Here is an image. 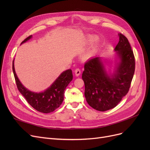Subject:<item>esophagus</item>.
Masks as SVG:
<instances>
[{
  "instance_id": "obj_1",
  "label": "esophagus",
  "mask_w": 150,
  "mask_h": 150,
  "mask_svg": "<svg viewBox=\"0 0 150 150\" xmlns=\"http://www.w3.org/2000/svg\"><path fill=\"white\" fill-rule=\"evenodd\" d=\"M81 69H79V68H76V70H75V74L76 76H79L81 74Z\"/></svg>"
}]
</instances>
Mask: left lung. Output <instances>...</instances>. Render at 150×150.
Instances as JSON below:
<instances>
[{"label":"left lung","mask_w":150,"mask_h":150,"mask_svg":"<svg viewBox=\"0 0 150 150\" xmlns=\"http://www.w3.org/2000/svg\"><path fill=\"white\" fill-rule=\"evenodd\" d=\"M120 40L115 47L121 62L116 74L109 76L99 57L92 58L84 64L82 78L84 95L90 106L105 111L116 106L128 93L135 70V59L130 44L125 36L119 34Z\"/></svg>","instance_id":"1"}]
</instances>
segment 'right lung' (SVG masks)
<instances>
[{"label": "right lung", "mask_w": 150, "mask_h": 150, "mask_svg": "<svg viewBox=\"0 0 150 150\" xmlns=\"http://www.w3.org/2000/svg\"><path fill=\"white\" fill-rule=\"evenodd\" d=\"M31 37L32 35H29L21 44L26 42ZM12 70L18 90L32 107L37 111L43 113L53 112L61 105L64 100V91L73 78L72 70H66L63 72L58 77L55 82L51 86V87L44 92L35 93L27 89L21 83L16 74L13 61L12 63Z\"/></svg>", "instance_id": "add662e5"}]
</instances>
